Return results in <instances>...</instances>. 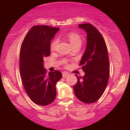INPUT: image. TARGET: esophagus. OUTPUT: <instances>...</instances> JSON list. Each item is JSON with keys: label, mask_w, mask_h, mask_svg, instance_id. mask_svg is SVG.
I'll use <instances>...</instances> for the list:
<instances>
[{"label": "esophagus", "mask_w": 130, "mask_h": 130, "mask_svg": "<svg viewBox=\"0 0 130 130\" xmlns=\"http://www.w3.org/2000/svg\"><path fill=\"white\" fill-rule=\"evenodd\" d=\"M68 75H69V73H68L66 72V71H65V72L62 73V76H63V77H67V76H68Z\"/></svg>", "instance_id": "1"}]
</instances>
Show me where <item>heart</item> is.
<instances>
[{
    "label": "heart",
    "instance_id": "b5f03b06",
    "mask_svg": "<svg viewBox=\"0 0 130 130\" xmlns=\"http://www.w3.org/2000/svg\"><path fill=\"white\" fill-rule=\"evenodd\" d=\"M67 37L68 39V40H69L71 46L76 45V44H81V38H80V37L78 35V34L74 32H70L69 34H67ZM57 43V39H55L54 40H53V41L51 43V49L52 50H54V49L56 48Z\"/></svg>",
    "mask_w": 130,
    "mask_h": 130
}]
</instances>
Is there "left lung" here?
Wrapping results in <instances>:
<instances>
[{
	"label": "left lung",
	"instance_id": "obj_1",
	"mask_svg": "<svg viewBox=\"0 0 130 130\" xmlns=\"http://www.w3.org/2000/svg\"><path fill=\"white\" fill-rule=\"evenodd\" d=\"M87 34V44L79 65L85 73L73 86L76 96L85 103H93L100 98L108 84L109 61L106 44L100 32L89 23L79 24Z\"/></svg>",
	"mask_w": 130,
	"mask_h": 130
}]
</instances>
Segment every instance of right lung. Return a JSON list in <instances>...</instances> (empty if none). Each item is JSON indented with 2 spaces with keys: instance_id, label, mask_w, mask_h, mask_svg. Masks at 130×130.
<instances>
[{
  "instance_id": "obj_1",
  "label": "right lung",
  "mask_w": 130,
  "mask_h": 130,
  "mask_svg": "<svg viewBox=\"0 0 130 130\" xmlns=\"http://www.w3.org/2000/svg\"><path fill=\"white\" fill-rule=\"evenodd\" d=\"M59 28L35 26L31 28L22 41L19 67L24 87L34 103L46 106L56 97V83L62 78L58 70L46 73L44 58L50 56L51 42Z\"/></svg>"
}]
</instances>
